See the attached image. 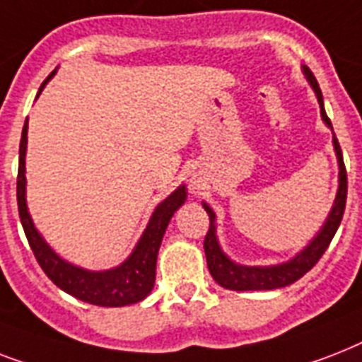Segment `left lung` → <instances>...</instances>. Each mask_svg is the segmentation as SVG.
<instances>
[{
	"instance_id": "obj_1",
	"label": "left lung",
	"mask_w": 362,
	"mask_h": 362,
	"mask_svg": "<svg viewBox=\"0 0 362 362\" xmlns=\"http://www.w3.org/2000/svg\"><path fill=\"white\" fill-rule=\"evenodd\" d=\"M303 73L306 75L308 82L312 84L317 98V103L321 107V118L329 127L332 129V124L323 109V95H321L320 84L315 81L314 73L303 65ZM332 142H334V152L338 158V193L332 204V210L327 221L321 227V231L310 242L308 246L304 247L303 252L297 253L295 257L289 259L287 263L272 264V267H244L237 264L235 261L227 257L226 253L221 252L220 242L216 238V214L214 210L210 209L209 204L203 203L204 210L210 218V227L206 237H204V255H206V264L212 278H214L221 287L233 289V291H264V289H278V287H286L298 278H303L310 269H314V264L321 259L325 250L331 244L334 233L338 231V226L342 221L344 210H346V197H348V175H346V165H344L342 150L338 144V139L332 131Z\"/></svg>"
}]
</instances>
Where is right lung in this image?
<instances>
[{"label":"right lung","instance_id":"1","mask_svg":"<svg viewBox=\"0 0 362 362\" xmlns=\"http://www.w3.org/2000/svg\"><path fill=\"white\" fill-rule=\"evenodd\" d=\"M54 73L56 71H52L47 81L42 82L39 93L45 84L52 78ZM25 146H28V120L22 129V139H20L16 201H18V214L25 238L30 242L31 252L35 255L37 263L45 270V274L62 291L69 293L88 304H95V306H127V304H135L142 298H146L152 291L153 281H156V261H158V252L161 240H163L165 229L178 206H182L186 201V186L175 189L163 203L158 204V209L153 210L152 218L142 233L141 240L136 242L135 250L120 267H115L110 270H99V272L86 270L59 257L39 235L31 221L28 204H25Z\"/></svg>","mask_w":362,"mask_h":362}]
</instances>
